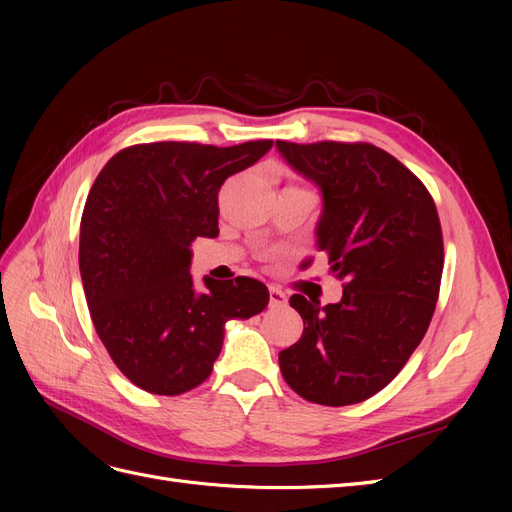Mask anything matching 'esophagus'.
<instances>
[{
  "label": "esophagus",
  "instance_id": "34e87169",
  "mask_svg": "<svg viewBox=\"0 0 512 512\" xmlns=\"http://www.w3.org/2000/svg\"><path fill=\"white\" fill-rule=\"evenodd\" d=\"M286 303H288L286 294H284L280 288L271 286V288H269V305H271L273 309H280V307H286Z\"/></svg>",
  "mask_w": 512,
  "mask_h": 512
}]
</instances>
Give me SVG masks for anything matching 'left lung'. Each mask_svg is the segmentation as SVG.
Segmentation results:
<instances>
[{
  "mask_svg": "<svg viewBox=\"0 0 512 512\" xmlns=\"http://www.w3.org/2000/svg\"><path fill=\"white\" fill-rule=\"evenodd\" d=\"M275 147L322 192L316 245L346 282L329 305L292 294L303 335L280 352L282 376L314 404H359L399 374L427 333L444 267L438 211L404 164L369 143Z\"/></svg>",
  "mask_w": 512,
  "mask_h": 512,
  "instance_id": "obj_1",
  "label": "left lung"
}]
</instances>
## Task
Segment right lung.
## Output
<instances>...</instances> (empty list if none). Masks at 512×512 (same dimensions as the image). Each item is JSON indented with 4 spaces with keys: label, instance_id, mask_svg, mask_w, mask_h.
<instances>
[{
    "label": "right lung",
    "instance_id": "add662e5",
    "mask_svg": "<svg viewBox=\"0 0 512 512\" xmlns=\"http://www.w3.org/2000/svg\"><path fill=\"white\" fill-rule=\"evenodd\" d=\"M271 147L134 145L115 153L91 185L79 245L85 299L104 348L138 389L181 395L203 384L226 322L267 307L262 282L203 277L198 290L190 265L192 241L220 235L222 183Z\"/></svg>",
    "mask_w": 512,
    "mask_h": 512
}]
</instances>
